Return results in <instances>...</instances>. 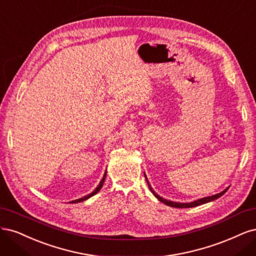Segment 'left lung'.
I'll use <instances>...</instances> for the list:
<instances>
[{"label":"left lung","instance_id":"1","mask_svg":"<svg viewBox=\"0 0 256 256\" xmlns=\"http://www.w3.org/2000/svg\"><path fill=\"white\" fill-rule=\"evenodd\" d=\"M144 178H146L148 186H149L151 192H152L156 198H158V199L160 202H162L164 204H166V205H168V206H171V208H196V206H199V205H202V204H205V203L212 202V201H214V200L218 199V198H220L221 196H224V194L228 192V188L224 189V190H222V192H219V194H214V196H210L201 198V199H198V200L192 201V202H188V203L173 202V201H170V200H167V199H164V198H162L160 194H156V192L153 190V188L151 187V185H150V183H149V180H148V178H146V173H144Z\"/></svg>","mask_w":256,"mask_h":256}]
</instances>
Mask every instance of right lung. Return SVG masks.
<instances>
[{"label": "right lung", "mask_w": 256, "mask_h": 256, "mask_svg": "<svg viewBox=\"0 0 256 256\" xmlns=\"http://www.w3.org/2000/svg\"><path fill=\"white\" fill-rule=\"evenodd\" d=\"M105 178H106V171H105V173H104V176H103V178H102V180H101V182L98 183V187L94 189V190L92 192V194H87V196H83V198H80V199H76V200H73V201H71L70 203H80V202H83V201H86V200H88L89 198H92V196H94L96 194H98V192H100V189L102 188V186H103V184H104V182H105Z\"/></svg>", "instance_id": "obj_1"}]
</instances>
